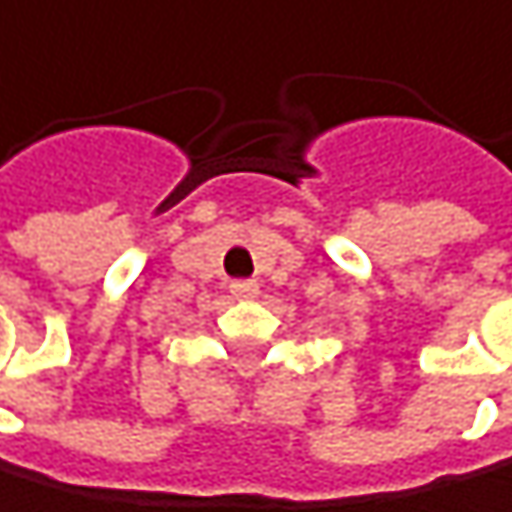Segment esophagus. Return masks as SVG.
Instances as JSON below:
<instances>
[{"instance_id":"34e87169","label":"esophagus","mask_w":512,"mask_h":512,"mask_svg":"<svg viewBox=\"0 0 512 512\" xmlns=\"http://www.w3.org/2000/svg\"><path fill=\"white\" fill-rule=\"evenodd\" d=\"M231 294H234L237 300H250V297L259 294V284H256V281H234V284H231Z\"/></svg>"}]
</instances>
